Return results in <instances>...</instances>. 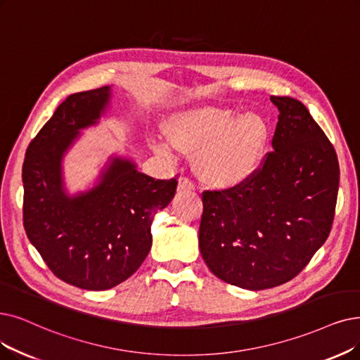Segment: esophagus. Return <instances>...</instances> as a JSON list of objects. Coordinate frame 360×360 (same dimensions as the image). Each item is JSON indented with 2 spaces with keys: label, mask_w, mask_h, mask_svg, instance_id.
<instances>
[{
  "label": "esophagus",
  "mask_w": 360,
  "mask_h": 360,
  "mask_svg": "<svg viewBox=\"0 0 360 360\" xmlns=\"http://www.w3.org/2000/svg\"><path fill=\"white\" fill-rule=\"evenodd\" d=\"M195 189V184L191 181V179L189 177H186V176H183V177H180L179 179V191H193Z\"/></svg>",
  "instance_id": "34e87169"
}]
</instances>
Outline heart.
<instances>
[{
    "mask_svg": "<svg viewBox=\"0 0 360 360\" xmlns=\"http://www.w3.org/2000/svg\"><path fill=\"white\" fill-rule=\"evenodd\" d=\"M169 136L158 141L161 152L198 150L196 164L202 179L219 188H232L260 169L269 124L254 112L239 115L233 109L200 108L177 115L171 121Z\"/></svg>",
    "mask_w": 360,
    "mask_h": 360,
    "instance_id": "heart-1",
    "label": "heart"
}]
</instances>
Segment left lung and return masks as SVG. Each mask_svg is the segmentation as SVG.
Instances as JSON below:
<instances>
[{
  "label": "left lung",
  "instance_id": "left-lung-1",
  "mask_svg": "<svg viewBox=\"0 0 360 360\" xmlns=\"http://www.w3.org/2000/svg\"><path fill=\"white\" fill-rule=\"evenodd\" d=\"M273 152L255 174L202 193L199 250L219 279L260 291L295 278L333 227L340 165L333 143L292 97L271 96Z\"/></svg>",
  "mask_w": 360,
  "mask_h": 360
}]
</instances>
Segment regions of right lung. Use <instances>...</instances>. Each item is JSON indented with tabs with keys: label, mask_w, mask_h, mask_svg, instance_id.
Returning <instances> with one entry per match:
<instances>
[{
	"label": "right lung",
	"mask_w": 360,
	"mask_h": 360,
	"mask_svg": "<svg viewBox=\"0 0 360 360\" xmlns=\"http://www.w3.org/2000/svg\"><path fill=\"white\" fill-rule=\"evenodd\" d=\"M110 87L75 93L56 109L27 146L23 226L27 239L63 282L103 291L130 278L152 247L156 211L176 195L177 179L155 180L125 158H112L93 189L68 196L62 160L109 105Z\"/></svg>",
	"instance_id": "right-lung-1"
}]
</instances>
